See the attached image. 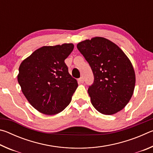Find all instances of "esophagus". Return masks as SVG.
I'll return each mask as SVG.
<instances>
[{
    "label": "esophagus",
    "instance_id": "obj_1",
    "mask_svg": "<svg viewBox=\"0 0 153 153\" xmlns=\"http://www.w3.org/2000/svg\"><path fill=\"white\" fill-rule=\"evenodd\" d=\"M84 78H83L82 77H80V78L78 79V83H79V84H83V83H84Z\"/></svg>",
    "mask_w": 153,
    "mask_h": 153
}]
</instances>
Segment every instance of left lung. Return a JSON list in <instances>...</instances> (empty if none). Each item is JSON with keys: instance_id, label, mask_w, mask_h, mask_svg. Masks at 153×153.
I'll return each instance as SVG.
<instances>
[{"instance_id": "1", "label": "left lung", "mask_w": 153, "mask_h": 153, "mask_svg": "<svg viewBox=\"0 0 153 153\" xmlns=\"http://www.w3.org/2000/svg\"><path fill=\"white\" fill-rule=\"evenodd\" d=\"M77 48L94 74V82L88 90L93 107L104 115L123 109L133 94L136 83L128 56L115 44L102 37L82 41Z\"/></svg>"}]
</instances>
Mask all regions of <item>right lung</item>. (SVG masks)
<instances>
[{"mask_svg": "<svg viewBox=\"0 0 153 153\" xmlns=\"http://www.w3.org/2000/svg\"><path fill=\"white\" fill-rule=\"evenodd\" d=\"M73 44L42 46L23 61L18 82L31 105L45 115H55L69 105L77 82L68 71L65 59Z\"/></svg>", "mask_w": 153, "mask_h": 153, "instance_id": "right-lung-1", "label": "right lung"}]
</instances>
